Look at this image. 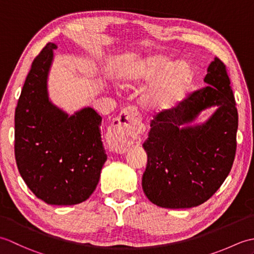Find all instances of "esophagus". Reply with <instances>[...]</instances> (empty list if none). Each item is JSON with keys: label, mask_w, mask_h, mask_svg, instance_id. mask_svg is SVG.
<instances>
[{"label": "esophagus", "mask_w": 254, "mask_h": 254, "mask_svg": "<svg viewBox=\"0 0 254 254\" xmlns=\"http://www.w3.org/2000/svg\"><path fill=\"white\" fill-rule=\"evenodd\" d=\"M143 131L142 120L135 108L127 107L112 122L107 134V141L116 153H126L139 139Z\"/></svg>", "instance_id": "obj_1"}]
</instances>
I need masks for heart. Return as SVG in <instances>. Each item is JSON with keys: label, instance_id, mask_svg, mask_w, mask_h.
<instances>
[{"label": "heart", "instance_id": "obj_1", "mask_svg": "<svg viewBox=\"0 0 254 254\" xmlns=\"http://www.w3.org/2000/svg\"><path fill=\"white\" fill-rule=\"evenodd\" d=\"M123 86L133 87L154 82L142 95V102L148 109L169 110L185 98L191 82V72L185 63H176L163 55L150 56L122 69Z\"/></svg>", "mask_w": 254, "mask_h": 254}]
</instances>
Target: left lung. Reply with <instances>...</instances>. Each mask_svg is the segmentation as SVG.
<instances>
[{"label": "left lung", "mask_w": 254, "mask_h": 254, "mask_svg": "<svg viewBox=\"0 0 254 254\" xmlns=\"http://www.w3.org/2000/svg\"><path fill=\"white\" fill-rule=\"evenodd\" d=\"M207 85L189 94L175 108L156 113L143 147L147 166L142 187L150 202L165 208H190L212 197L233 167L238 111L226 65L216 57ZM219 109L202 126L180 129L206 107Z\"/></svg>", "instance_id": "1"}]
</instances>
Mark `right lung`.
<instances>
[{"label": "right lung", "mask_w": 254, "mask_h": 254, "mask_svg": "<svg viewBox=\"0 0 254 254\" xmlns=\"http://www.w3.org/2000/svg\"><path fill=\"white\" fill-rule=\"evenodd\" d=\"M55 49L49 42L35 58L21 89L15 109V159L38 198L51 205H74L95 191L107 154L98 113L85 108L68 117L48 98Z\"/></svg>", "instance_id": "right-lung-1"}]
</instances>
